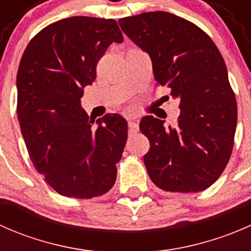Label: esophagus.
I'll return each instance as SVG.
<instances>
[{"instance_id": "obj_1", "label": "esophagus", "mask_w": 251, "mask_h": 251, "mask_svg": "<svg viewBox=\"0 0 251 251\" xmlns=\"http://www.w3.org/2000/svg\"><path fill=\"white\" fill-rule=\"evenodd\" d=\"M140 127H138V124L135 120H128V132L130 133H137Z\"/></svg>"}]
</instances>
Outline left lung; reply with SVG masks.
I'll use <instances>...</instances> for the list:
<instances>
[{
	"mask_svg": "<svg viewBox=\"0 0 251 251\" xmlns=\"http://www.w3.org/2000/svg\"><path fill=\"white\" fill-rule=\"evenodd\" d=\"M119 24L149 54L156 82L179 100L175 127L151 115L141 120L151 143L143 156L149 177L168 192L209 188L231 158L237 126V102L221 53L201 27L168 12L123 18Z\"/></svg>",
	"mask_w": 251,
	"mask_h": 251,
	"instance_id": "1",
	"label": "left lung"
}]
</instances>
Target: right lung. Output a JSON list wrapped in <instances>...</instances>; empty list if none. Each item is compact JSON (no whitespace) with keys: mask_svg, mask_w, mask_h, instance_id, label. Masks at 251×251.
<instances>
[{"mask_svg":"<svg viewBox=\"0 0 251 251\" xmlns=\"http://www.w3.org/2000/svg\"><path fill=\"white\" fill-rule=\"evenodd\" d=\"M123 34L114 19L70 17L50 24L29 42L17 74V114L30 159L57 193L90 199L116 179L127 140L119 114L95 120L81 108L83 88Z\"/></svg>","mask_w":251,"mask_h":251,"instance_id":"add662e5","label":"right lung"}]
</instances>
